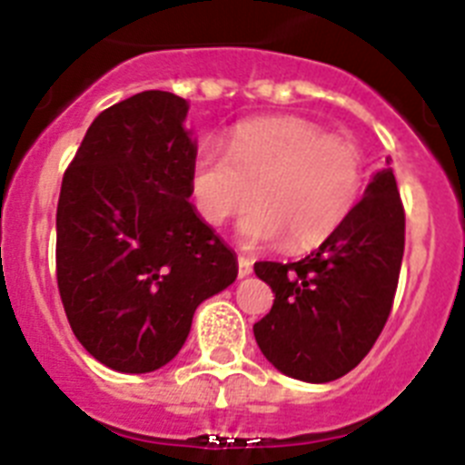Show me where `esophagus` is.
Segmentation results:
<instances>
[{"label": "esophagus", "instance_id": "34e87169", "mask_svg": "<svg viewBox=\"0 0 465 465\" xmlns=\"http://www.w3.org/2000/svg\"><path fill=\"white\" fill-rule=\"evenodd\" d=\"M252 270H253V262L249 261V258L237 256V274H240V277H249Z\"/></svg>", "mask_w": 465, "mask_h": 465}]
</instances>
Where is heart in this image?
<instances>
[{"label":"heart","instance_id":"1","mask_svg":"<svg viewBox=\"0 0 465 465\" xmlns=\"http://www.w3.org/2000/svg\"><path fill=\"white\" fill-rule=\"evenodd\" d=\"M365 160L351 139L295 116L258 118L232 130L228 149H200L191 167L197 216L219 228L252 200L242 223L246 244L286 240L293 252L335 235L363 193Z\"/></svg>","mask_w":465,"mask_h":465}]
</instances>
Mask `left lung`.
<instances>
[{"mask_svg": "<svg viewBox=\"0 0 465 465\" xmlns=\"http://www.w3.org/2000/svg\"><path fill=\"white\" fill-rule=\"evenodd\" d=\"M402 252L405 209L386 167L316 252L298 262L253 265L274 293L272 310L253 323L265 359L283 375L314 384L354 371L391 314Z\"/></svg>", "mask_w": 465, "mask_h": 465, "instance_id": "8db88e82", "label": "left lung"}]
</instances>
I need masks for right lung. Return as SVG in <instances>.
<instances>
[{"instance_id": "1", "label": "right lung", "mask_w": 465, "mask_h": 465, "mask_svg": "<svg viewBox=\"0 0 465 465\" xmlns=\"http://www.w3.org/2000/svg\"><path fill=\"white\" fill-rule=\"evenodd\" d=\"M186 111L174 93L133 94L94 118L64 170L57 291L76 340L111 371L170 363L197 305L237 277L235 253L188 203Z\"/></svg>"}]
</instances>
